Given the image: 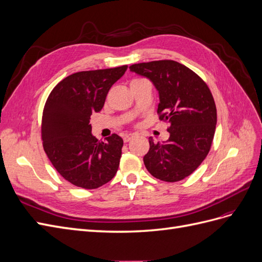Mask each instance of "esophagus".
Instances as JSON below:
<instances>
[{"label":"esophagus","mask_w":262,"mask_h":262,"mask_svg":"<svg viewBox=\"0 0 262 262\" xmlns=\"http://www.w3.org/2000/svg\"><path fill=\"white\" fill-rule=\"evenodd\" d=\"M132 138H133V134H125V136H123V141L126 143V142H129Z\"/></svg>","instance_id":"esophagus-1"}]
</instances>
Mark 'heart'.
I'll return each instance as SVG.
<instances>
[{
	"instance_id": "b5f03b06",
	"label": "heart",
	"mask_w": 262,
	"mask_h": 262,
	"mask_svg": "<svg viewBox=\"0 0 262 262\" xmlns=\"http://www.w3.org/2000/svg\"><path fill=\"white\" fill-rule=\"evenodd\" d=\"M141 80H143V78H134V80H132V81H131V83H134V82H138V81H141Z\"/></svg>"
}]
</instances>
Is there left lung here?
Listing matches in <instances>:
<instances>
[{
  "mask_svg": "<svg viewBox=\"0 0 262 262\" xmlns=\"http://www.w3.org/2000/svg\"><path fill=\"white\" fill-rule=\"evenodd\" d=\"M130 71L152 81L160 94L158 118L169 124L165 143L148 139L146 169L163 181L185 179L207 157L215 133L216 106L210 89L192 70L172 60L138 63Z\"/></svg>",
  "mask_w": 262,
  "mask_h": 262,
  "instance_id": "8db88e82",
  "label": "left lung"
}]
</instances>
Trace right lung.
Wrapping results in <instances>:
<instances>
[{
	"label": "right lung",
	"instance_id": "right-lung-1",
	"mask_svg": "<svg viewBox=\"0 0 262 262\" xmlns=\"http://www.w3.org/2000/svg\"><path fill=\"white\" fill-rule=\"evenodd\" d=\"M128 69L82 71L55 85L42 113L41 140L53 167L71 184L96 189L119 167L123 140L114 133L105 142L92 134L91 115L104 107L112 87Z\"/></svg>",
	"mask_w": 262,
	"mask_h": 262
}]
</instances>
